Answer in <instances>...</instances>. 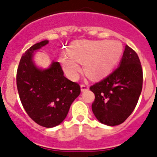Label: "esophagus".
<instances>
[{
	"instance_id": "obj_1",
	"label": "esophagus",
	"mask_w": 157,
	"mask_h": 157,
	"mask_svg": "<svg viewBox=\"0 0 157 157\" xmlns=\"http://www.w3.org/2000/svg\"><path fill=\"white\" fill-rule=\"evenodd\" d=\"M89 90V86L87 84H81V90L82 91H86Z\"/></svg>"
}]
</instances>
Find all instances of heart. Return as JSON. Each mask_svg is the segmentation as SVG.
I'll use <instances>...</instances> for the list:
<instances>
[{"label": "heart", "mask_w": 157, "mask_h": 157, "mask_svg": "<svg viewBox=\"0 0 157 157\" xmlns=\"http://www.w3.org/2000/svg\"><path fill=\"white\" fill-rule=\"evenodd\" d=\"M68 54L61 58V63L70 78H77L80 71L78 63H84L86 74L90 78L98 79L109 74L119 62L123 46L116 41H80L69 47Z\"/></svg>", "instance_id": "b5f03b06"}]
</instances>
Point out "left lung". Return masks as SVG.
<instances>
[{
  "label": "left lung",
  "mask_w": 157,
  "mask_h": 157,
  "mask_svg": "<svg viewBox=\"0 0 157 157\" xmlns=\"http://www.w3.org/2000/svg\"><path fill=\"white\" fill-rule=\"evenodd\" d=\"M142 82L143 72L138 54L126 45L120 66L90 87L95 95L92 111L98 121L108 126L123 123L135 109Z\"/></svg>",
  "instance_id": "8db88e82"
}]
</instances>
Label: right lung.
<instances>
[{"instance_id":"obj_1","label":"right lung","mask_w":157,"mask_h":157,"mask_svg":"<svg viewBox=\"0 0 157 157\" xmlns=\"http://www.w3.org/2000/svg\"><path fill=\"white\" fill-rule=\"evenodd\" d=\"M48 43L47 40L37 43L23 53L16 73V85L27 115L38 125L50 128L63 121L81 90L77 82L64 77L59 62H52L45 70L35 66L32 59L34 51Z\"/></svg>"}]
</instances>
